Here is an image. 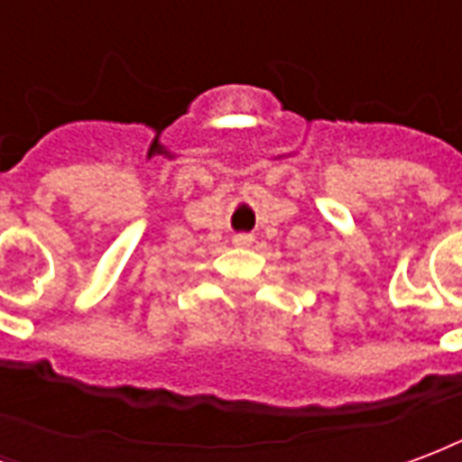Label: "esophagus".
Returning <instances> with one entry per match:
<instances>
[{
	"mask_svg": "<svg viewBox=\"0 0 462 462\" xmlns=\"http://www.w3.org/2000/svg\"><path fill=\"white\" fill-rule=\"evenodd\" d=\"M234 244L241 245V248H248V245L254 244V236H251V234H236Z\"/></svg>",
	"mask_w": 462,
	"mask_h": 462,
	"instance_id": "obj_1",
	"label": "esophagus"
}]
</instances>
